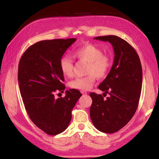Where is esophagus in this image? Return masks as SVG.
I'll return each instance as SVG.
<instances>
[{"instance_id":"34e87169","label":"esophagus","mask_w":159,"mask_h":159,"mask_svg":"<svg viewBox=\"0 0 159 159\" xmlns=\"http://www.w3.org/2000/svg\"><path fill=\"white\" fill-rule=\"evenodd\" d=\"M81 93L83 95H87V92H85V91H81Z\"/></svg>"}]
</instances>
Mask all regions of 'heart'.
<instances>
[{"mask_svg":"<svg viewBox=\"0 0 159 159\" xmlns=\"http://www.w3.org/2000/svg\"><path fill=\"white\" fill-rule=\"evenodd\" d=\"M74 57L80 61H87L86 74L87 76L78 77L69 83L73 89L80 91L89 90L95 81L96 76L102 79L107 76L112 61L109 56L103 54L101 48L93 44H85L75 50ZM60 68L64 76L71 77L74 74V61L69 55H64L60 60Z\"/></svg>","mask_w":159,"mask_h":159,"instance_id":"obj_1","label":"heart"}]
</instances>
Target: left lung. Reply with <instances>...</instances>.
Listing matches in <instances>:
<instances>
[{"label":"left lung","mask_w":159,"mask_h":159,"mask_svg":"<svg viewBox=\"0 0 159 159\" xmlns=\"http://www.w3.org/2000/svg\"><path fill=\"white\" fill-rule=\"evenodd\" d=\"M94 39L109 42L114 59L109 74L98 86L109 97L104 99L102 95L90 94L93 99L90 118L98 130L113 133L130 121L138 108L142 83L141 62L134 48L119 37L104 36Z\"/></svg>","instance_id":"1"}]
</instances>
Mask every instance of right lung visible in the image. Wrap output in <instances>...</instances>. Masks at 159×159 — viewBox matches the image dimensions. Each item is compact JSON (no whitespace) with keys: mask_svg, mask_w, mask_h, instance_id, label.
I'll list each match as a JSON object with an SVG mask.
<instances>
[{"mask_svg":"<svg viewBox=\"0 0 159 159\" xmlns=\"http://www.w3.org/2000/svg\"><path fill=\"white\" fill-rule=\"evenodd\" d=\"M76 39L42 41L31 45L20 59L18 82L26 112L33 123L50 135L62 133L71 119V111L81 97L79 90H66L60 60Z\"/></svg>","mask_w":159,"mask_h":159,"instance_id":"1","label":"right lung"}]
</instances>
